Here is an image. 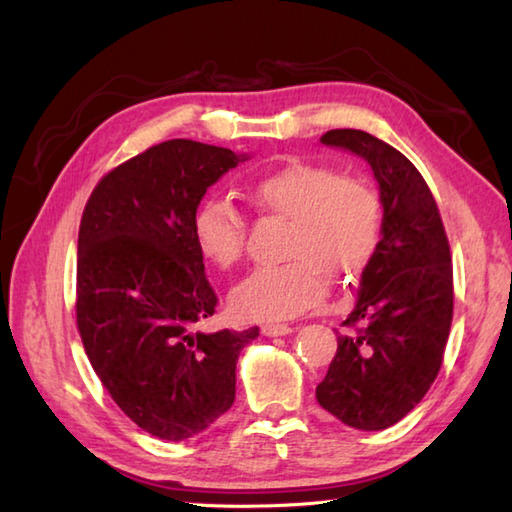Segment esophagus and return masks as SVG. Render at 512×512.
<instances>
[{"label": "esophagus", "instance_id": "34e87169", "mask_svg": "<svg viewBox=\"0 0 512 512\" xmlns=\"http://www.w3.org/2000/svg\"><path fill=\"white\" fill-rule=\"evenodd\" d=\"M292 330H295V328H292V325H288V323H266V325H262L264 336H286Z\"/></svg>", "mask_w": 512, "mask_h": 512}]
</instances>
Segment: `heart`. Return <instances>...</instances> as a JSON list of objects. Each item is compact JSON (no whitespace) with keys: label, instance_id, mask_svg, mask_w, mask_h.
I'll use <instances>...</instances> for the list:
<instances>
[{"label":"heart","instance_id":"b5f03b06","mask_svg":"<svg viewBox=\"0 0 512 512\" xmlns=\"http://www.w3.org/2000/svg\"><path fill=\"white\" fill-rule=\"evenodd\" d=\"M250 198L292 222L290 259L255 268L233 288L231 306L242 319H295L323 297L325 273L354 277L372 262L383 204L369 182L325 165L292 162L250 184ZM193 239L206 262L231 268L244 255L246 217L233 202L206 198L193 215Z\"/></svg>","mask_w":512,"mask_h":512}]
</instances>
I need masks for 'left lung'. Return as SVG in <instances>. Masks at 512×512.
<instances>
[{
  "label": "left lung",
  "mask_w": 512,
  "mask_h": 512,
  "mask_svg": "<svg viewBox=\"0 0 512 512\" xmlns=\"http://www.w3.org/2000/svg\"><path fill=\"white\" fill-rule=\"evenodd\" d=\"M321 143L372 167L383 237L317 400L347 427L380 431L405 418L440 372L453 319L451 248L436 198L398 149L361 129H330Z\"/></svg>",
  "instance_id": "1"
}]
</instances>
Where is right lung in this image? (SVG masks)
I'll return each mask as SVG.
<instances>
[{
  "instance_id": "1",
  "label": "right lung",
  "mask_w": 512,
  "mask_h": 512,
  "mask_svg": "<svg viewBox=\"0 0 512 512\" xmlns=\"http://www.w3.org/2000/svg\"><path fill=\"white\" fill-rule=\"evenodd\" d=\"M244 156L176 138L96 184L79 228L76 325L103 387L160 440L198 436L231 409L237 356L259 328L193 330L217 295L193 239L206 189Z\"/></svg>"
}]
</instances>
